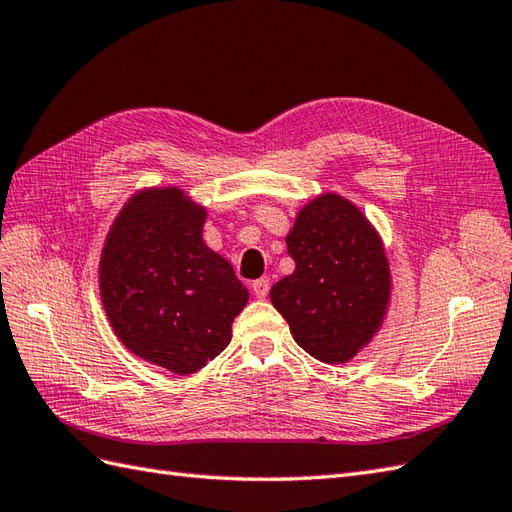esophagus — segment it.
<instances>
[{
	"instance_id": "1",
	"label": "esophagus",
	"mask_w": 512,
	"mask_h": 512,
	"mask_svg": "<svg viewBox=\"0 0 512 512\" xmlns=\"http://www.w3.org/2000/svg\"><path fill=\"white\" fill-rule=\"evenodd\" d=\"M270 292V279L268 277H261L257 281H253V294L257 298H266Z\"/></svg>"
}]
</instances>
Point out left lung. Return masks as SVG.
Returning a JSON list of instances; mask_svg holds the SVG:
<instances>
[{"label":"left lung","instance_id":"left-lung-1","mask_svg":"<svg viewBox=\"0 0 512 512\" xmlns=\"http://www.w3.org/2000/svg\"><path fill=\"white\" fill-rule=\"evenodd\" d=\"M296 270L272 285L270 300L294 342L322 363H346L381 329L389 303V264L359 207L322 194L287 233Z\"/></svg>","mask_w":512,"mask_h":512}]
</instances>
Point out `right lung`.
<instances>
[{
  "instance_id": "1",
  "label": "right lung",
  "mask_w": 512,
  "mask_h": 512,
  "mask_svg": "<svg viewBox=\"0 0 512 512\" xmlns=\"http://www.w3.org/2000/svg\"><path fill=\"white\" fill-rule=\"evenodd\" d=\"M207 212L179 188L131 196L99 264L101 303L116 337L140 359L194 374L231 342L248 290L203 242Z\"/></svg>"
}]
</instances>
